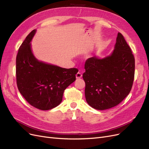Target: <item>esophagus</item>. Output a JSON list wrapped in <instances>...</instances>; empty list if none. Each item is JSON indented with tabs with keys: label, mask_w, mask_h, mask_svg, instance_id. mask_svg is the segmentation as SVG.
I'll list each match as a JSON object with an SVG mask.
<instances>
[{
	"label": "esophagus",
	"mask_w": 149,
	"mask_h": 149,
	"mask_svg": "<svg viewBox=\"0 0 149 149\" xmlns=\"http://www.w3.org/2000/svg\"><path fill=\"white\" fill-rule=\"evenodd\" d=\"M82 77V74L80 73V72H78V73H76V79H79Z\"/></svg>",
	"instance_id": "obj_1"
}]
</instances>
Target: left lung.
Wrapping results in <instances>:
<instances>
[{"label": "left lung", "instance_id": "left-lung-1", "mask_svg": "<svg viewBox=\"0 0 149 149\" xmlns=\"http://www.w3.org/2000/svg\"><path fill=\"white\" fill-rule=\"evenodd\" d=\"M84 69L86 102L94 109L105 110L118 105L129 94L134 79L135 58L119 32L111 55L103 59L88 58Z\"/></svg>", "mask_w": 149, "mask_h": 149}]
</instances>
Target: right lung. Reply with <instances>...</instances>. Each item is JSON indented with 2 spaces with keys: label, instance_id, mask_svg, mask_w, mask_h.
Segmentation results:
<instances>
[{
  "label": "right lung",
  "instance_id": "right-lung-1",
  "mask_svg": "<svg viewBox=\"0 0 149 149\" xmlns=\"http://www.w3.org/2000/svg\"><path fill=\"white\" fill-rule=\"evenodd\" d=\"M26 36L16 57V80L20 94L30 105L49 110L61 103L65 89L76 80L77 68L45 63L34 57L30 43L35 33Z\"/></svg>",
  "mask_w": 149,
  "mask_h": 149
}]
</instances>
